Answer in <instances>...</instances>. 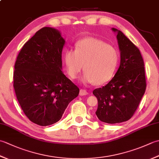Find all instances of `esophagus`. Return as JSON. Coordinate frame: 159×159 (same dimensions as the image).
<instances>
[{"label": "esophagus", "mask_w": 159, "mask_h": 159, "mask_svg": "<svg viewBox=\"0 0 159 159\" xmlns=\"http://www.w3.org/2000/svg\"><path fill=\"white\" fill-rule=\"evenodd\" d=\"M88 93H89L87 92L85 89H80L79 94L80 96H86V95H88Z\"/></svg>", "instance_id": "esophagus-1"}]
</instances>
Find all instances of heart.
I'll list each match as a JSON object with an SVG mask.
<instances>
[{
  "label": "heart",
  "instance_id": "1",
  "mask_svg": "<svg viewBox=\"0 0 159 159\" xmlns=\"http://www.w3.org/2000/svg\"><path fill=\"white\" fill-rule=\"evenodd\" d=\"M64 61L71 79H76L83 67V82L102 85L113 77L119 63V55L104 42L86 38L76 43L75 51L67 50Z\"/></svg>",
  "mask_w": 159,
  "mask_h": 159
}]
</instances>
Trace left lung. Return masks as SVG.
Returning <instances> with one entry per match:
<instances>
[{
	"mask_svg": "<svg viewBox=\"0 0 159 159\" xmlns=\"http://www.w3.org/2000/svg\"><path fill=\"white\" fill-rule=\"evenodd\" d=\"M120 50V66L109 83L93 91L98 99L96 112L107 124L128 121L133 116L146 89L144 62L139 48L115 28Z\"/></svg>",
	"mask_w": 159,
	"mask_h": 159,
	"instance_id": "8db88e82",
	"label": "left lung"
}]
</instances>
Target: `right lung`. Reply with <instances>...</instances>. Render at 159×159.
I'll return each mask as SVG.
<instances>
[{"mask_svg": "<svg viewBox=\"0 0 159 159\" xmlns=\"http://www.w3.org/2000/svg\"><path fill=\"white\" fill-rule=\"evenodd\" d=\"M65 40L59 31L43 27L26 42L15 63L13 87L24 113L39 126L61 118L79 88L62 72Z\"/></svg>", "mask_w": 159, "mask_h": 159, "instance_id": "add662e5", "label": "right lung"}]
</instances>
